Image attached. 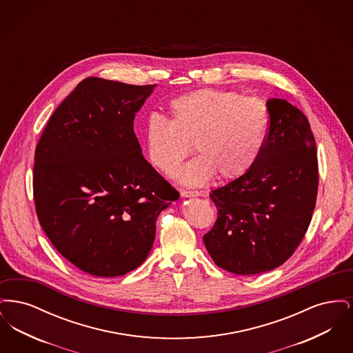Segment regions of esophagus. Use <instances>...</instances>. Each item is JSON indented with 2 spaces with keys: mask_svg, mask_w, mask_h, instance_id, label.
Returning <instances> with one entry per match:
<instances>
[{
  "mask_svg": "<svg viewBox=\"0 0 353 353\" xmlns=\"http://www.w3.org/2000/svg\"><path fill=\"white\" fill-rule=\"evenodd\" d=\"M181 196L184 199H188V197H199V196H201V193L200 192H192V190H183Z\"/></svg>",
  "mask_w": 353,
  "mask_h": 353,
  "instance_id": "obj_1",
  "label": "esophagus"
}]
</instances>
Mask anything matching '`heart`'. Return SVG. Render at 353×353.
<instances>
[{"instance_id":"b5f03b06","label":"heart","mask_w":353,"mask_h":353,"mask_svg":"<svg viewBox=\"0 0 353 353\" xmlns=\"http://www.w3.org/2000/svg\"><path fill=\"white\" fill-rule=\"evenodd\" d=\"M169 120L151 115L144 128L147 159L172 176L190 153H199L180 170L188 186H201L214 174L234 180L255 163L269 128L265 101L236 92L202 88L169 103Z\"/></svg>"}]
</instances>
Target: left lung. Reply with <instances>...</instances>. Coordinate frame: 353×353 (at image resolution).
<instances>
[{
  "mask_svg": "<svg viewBox=\"0 0 353 353\" xmlns=\"http://www.w3.org/2000/svg\"><path fill=\"white\" fill-rule=\"evenodd\" d=\"M266 107L269 134L252 168L210 193L219 217L203 243L219 268L238 275L285 263L302 242L318 194L308 119L285 99H269Z\"/></svg>",
  "mask_w": 353,
  "mask_h": 353,
  "instance_id": "left-lung-1",
  "label": "left lung"
}]
</instances>
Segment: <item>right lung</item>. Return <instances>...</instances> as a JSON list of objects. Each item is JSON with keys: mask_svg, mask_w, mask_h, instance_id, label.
Segmentation results:
<instances>
[{"mask_svg": "<svg viewBox=\"0 0 353 353\" xmlns=\"http://www.w3.org/2000/svg\"><path fill=\"white\" fill-rule=\"evenodd\" d=\"M154 87L85 78L51 115L35 150L39 223L58 252L94 276L139 268L159 214L179 200L134 132Z\"/></svg>", "mask_w": 353, "mask_h": 353, "instance_id": "1", "label": "right lung"}]
</instances>
